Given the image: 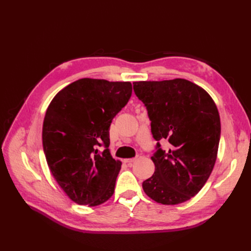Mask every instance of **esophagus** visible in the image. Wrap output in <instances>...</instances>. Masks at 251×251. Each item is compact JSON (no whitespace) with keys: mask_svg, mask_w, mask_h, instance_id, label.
Masks as SVG:
<instances>
[{"mask_svg":"<svg viewBox=\"0 0 251 251\" xmlns=\"http://www.w3.org/2000/svg\"><path fill=\"white\" fill-rule=\"evenodd\" d=\"M135 161H136V158H132V159H125V160H124V162H125V163H126V164H128V165L133 164Z\"/></svg>","mask_w":251,"mask_h":251,"instance_id":"esophagus-1","label":"esophagus"}]
</instances>
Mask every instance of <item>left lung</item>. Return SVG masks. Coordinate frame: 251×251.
Returning <instances> with one entry per match:
<instances>
[{"label":"left lung","instance_id":"1","mask_svg":"<svg viewBox=\"0 0 251 251\" xmlns=\"http://www.w3.org/2000/svg\"><path fill=\"white\" fill-rule=\"evenodd\" d=\"M146 104L153 137L170 142L151 159L155 173L142 187L151 200L164 205L183 203L206 183L218 156L221 123L217 105L200 86L175 78L133 82Z\"/></svg>","mask_w":251,"mask_h":251}]
</instances>
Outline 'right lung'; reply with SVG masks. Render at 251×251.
<instances>
[{
	"mask_svg": "<svg viewBox=\"0 0 251 251\" xmlns=\"http://www.w3.org/2000/svg\"><path fill=\"white\" fill-rule=\"evenodd\" d=\"M131 95L130 81L81 78L51 100L43 124L44 153L73 202L97 206L113 196L121 161L110 153L109 128ZM101 145L106 149L100 153Z\"/></svg>",
	"mask_w": 251,
	"mask_h": 251,
	"instance_id": "1",
	"label": "right lung"
}]
</instances>
